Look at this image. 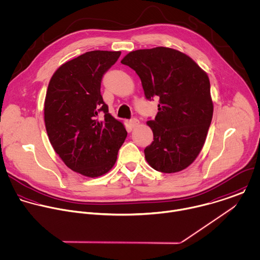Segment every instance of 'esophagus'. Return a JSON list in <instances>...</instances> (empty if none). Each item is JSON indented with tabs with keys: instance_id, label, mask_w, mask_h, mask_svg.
Instances as JSON below:
<instances>
[{
	"instance_id": "esophagus-1",
	"label": "esophagus",
	"mask_w": 260,
	"mask_h": 260,
	"mask_svg": "<svg viewBox=\"0 0 260 260\" xmlns=\"http://www.w3.org/2000/svg\"><path fill=\"white\" fill-rule=\"evenodd\" d=\"M129 123H130V125L134 128V127H137L138 125H139V121L136 119V118H133V119H131L130 121H129Z\"/></svg>"
}]
</instances>
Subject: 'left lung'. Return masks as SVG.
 Returning a JSON list of instances; mask_svg holds the SVG:
<instances>
[{
	"instance_id": "1",
	"label": "left lung",
	"mask_w": 260,
	"mask_h": 260,
	"mask_svg": "<svg viewBox=\"0 0 260 260\" xmlns=\"http://www.w3.org/2000/svg\"><path fill=\"white\" fill-rule=\"evenodd\" d=\"M122 64L139 76L145 98H159L153 141L144 149L149 166L161 173L189 167L201 151L213 114L209 78L189 56L165 47L127 54Z\"/></svg>"
}]
</instances>
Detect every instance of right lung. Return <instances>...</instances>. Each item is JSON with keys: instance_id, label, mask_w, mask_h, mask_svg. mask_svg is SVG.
<instances>
[{"instance_id": "add662e5", "label": "right lung", "mask_w": 260, "mask_h": 260, "mask_svg": "<svg viewBox=\"0 0 260 260\" xmlns=\"http://www.w3.org/2000/svg\"><path fill=\"white\" fill-rule=\"evenodd\" d=\"M120 55L87 52L61 65L48 86L45 124L50 142L69 169L85 177L108 173L127 137L123 123L109 113L101 94L102 78Z\"/></svg>"}]
</instances>
